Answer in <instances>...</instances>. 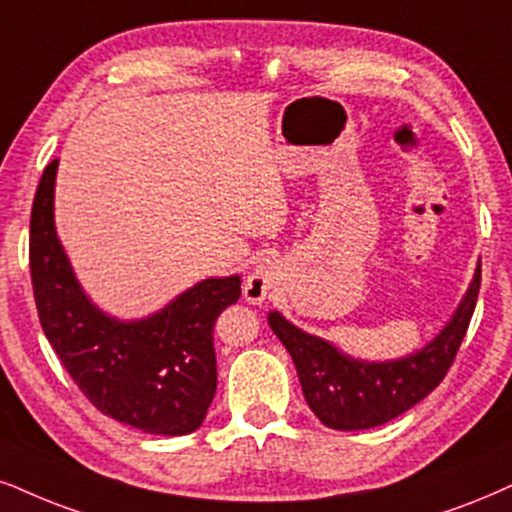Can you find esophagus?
I'll return each instance as SVG.
<instances>
[{"label":"esophagus","instance_id":"34e87169","mask_svg":"<svg viewBox=\"0 0 512 512\" xmlns=\"http://www.w3.org/2000/svg\"><path fill=\"white\" fill-rule=\"evenodd\" d=\"M277 285V273L275 266L270 261H261L254 266L249 277L244 282V299L251 301V304H263Z\"/></svg>","mask_w":512,"mask_h":512}]
</instances>
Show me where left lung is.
Returning a JSON list of instances; mask_svg holds the SVG:
<instances>
[{"label":"left lung","mask_w":512,"mask_h":512,"mask_svg":"<svg viewBox=\"0 0 512 512\" xmlns=\"http://www.w3.org/2000/svg\"><path fill=\"white\" fill-rule=\"evenodd\" d=\"M479 282L482 261H477L468 292L449 323L422 349L391 361L353 358L327 339L289 323L280 311L268 313V325L292 356L306 403L318 420L339 432L370 430L399 418L439 387L468 332Z\"/></svg>","instance_id":"left-lung-1"}]
</instances>
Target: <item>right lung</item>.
<instances>
[{
  "label": "right lung",
  "mask_w": 512,
  "mask_h": 512,
  "mask_svg": "<svg viewBox=\"0 0 512 512\" xmlns=\"http://www.w3.org/2000/svg\"><path fill=\"white\" fill-rule=\"evenodd\" d=\"M59 159L44 168L30 213V275L40 325L82 394L104 415L147 434L199 430L216 396L213 325L242 294V277H206L137 320L87 296L54 223Z\"/></svg>",
  "instance_id": "right-lung-1"
}]
</instances>
